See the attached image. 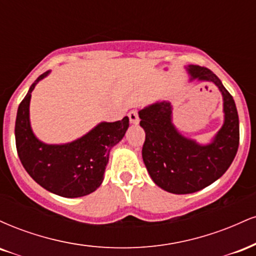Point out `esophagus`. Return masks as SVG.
<instances>
[{
	"label": "esophagus",
	"instance_id": "obj_1",
	"mask_svg": "<svg viewBox=\"0 0 256 256\" xmlns=\"http://www.w3.org/2000/svg\"><path fill=\"white\" fill-rule=\"evenodd\" d=\"M128 119H130V122L131 124H134V125H137L138 122H140V118H138V113H137V110H130L128 112Z\"/></svg>",
	"mask_w": 256,
	"mask_h": 256
}]
</instances>
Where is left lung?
I'll return each instance as SVG.
<instances>
[{
	"label": "left lung",
	"instance_id": "8db88e82",
	"mask_svg": "<svg viewBox=\"0 0 256 256\" xmlns=\"http://www.w3.org/2000/svg\"><path fill=\"white\" fill-rule=\"evenodd\" d=\"M190 82H210L222 96L224 124L207 144L185 137L173 124L170 101H158L138 112L146 132L143 162L158 186L167 192L192 194L222 177L236 156L240 144L237 108L220 79L210 70L189 64Z\"/></svg>",
	"mask_w": 256,
	"mask_h": 256
}]
</instances>
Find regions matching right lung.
Masks as SVG:
<instances>
[{"instance_id": "obj_1", "label": "right lung", "mask_w": 256, "mask_h": 256, "mask_svg": "<svg viewBox=\"0 0 256 256\" xmlns=\"http://www.w3.org/2000/svg\"><path fill=\"white\" fill-rule=\"evenodd\" d=\"M50 71L40 74L19 104L16 120V144L20 161L36 183L62 198L89 195L101 185L110 152L128 128V118L102 122L70 143L48 144L38 140L30 122L31 92Z\"/></svg>"}]
</instances>
